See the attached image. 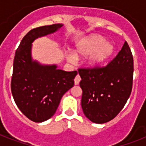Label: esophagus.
<instances>
[{
    "label": "esophagus",
    "mask_w": 146,
    "mask_h": 146,
    "mask_svg": "<svg viewBox=\"0 0 146 146\" xmlns=\"http://www.w3.org/2000/svg\"><path fill=\"white\" fill-rule=\"evenodd\" d=\"M80 80H81V78H80V76L79 75H77L75 77V79H74V83H75V85H78L79 83H80Z\"/></svg>",
    "instance_id": "esophagus-1"
}]
</instances>
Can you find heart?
<instances>
[{
  "label": "heart",
  "mask_w": 146,
  "mask_h": 146,
  "mask_svg": "<svg viewBox=\"0 0 146 146\" xmlns=\"http://www.w3.org/2000/svg\"><path fill=\"white\" fill-rule=\"evenodd\" d=\"M114 47L110 42H106V38L102 35H92L82 39L76 45V57H85L92 54L88 60L89 66L96 67L106 62L112 56ZM69 60L73 61V56H70Z\"/></svg>",
  "instance_id": "1"
}]
</instances>
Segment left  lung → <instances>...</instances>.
Returning a JSON list of instances; mask_svg holds the SVG:
<instances>
[{
	"mask_svg": "<svg viewBox=\"0 0 146 146\" xmlns=\"http://www.w3.org/2000/svg\"><path fill=\"white\" fill-rule=\"evenodd\" d=\"M82 80V111L96 123L113 120L127 103L132 92L133 57L127 42L107 66L78 70Z\"/></svg>",
	"mask_w": 146,
	"mask_h": 146,
	"instance_id": "left-lung-1",
	"label": "left lung"
}]
</instances>
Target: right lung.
Masks as SVG:
<instances>
[{
    "mask_svg": "<svg viewBox=\"0 0 146 146\" xmlns=\"http://www.w3.org/2000/svg\"><path fill=\"white\" fill-rule=\"evenodd\" d=\"M62 26L53 24L33 29L24 36L15 53L13 97L22 113L34 122H43L54 114L62 96L73 86L77 75V71L66 72L57 69V65H42L32 59L33 41Z\"/></svg>",
    "mask_w": 146,
    "mask_h": 146,
    "instance_id": "obj_1",
    "label": "right lung"
}]
</instances>
